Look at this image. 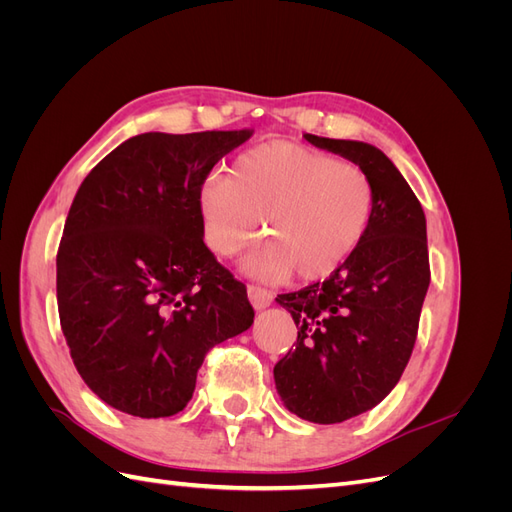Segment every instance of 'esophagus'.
<instances>
[{
    "label": "esophagus",
    "instance_id": "34e87169",
    "mask_svg": "<svg viewBox=\"0 0 512 512\" xmlns=\"http://www.w3.org/2000/svg\"><path fill=\"white\" fill-rule=\"evenodd\" d=\"M247 297H250V303L256 312H260V309H265L273 303V292L260 288V286H247Z\"/></svg>",
    "mask_w": 512,
    "mask_h": 512
}]
</instances>
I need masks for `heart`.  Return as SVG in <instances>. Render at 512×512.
Listing matches in <instances>:
<instances>
[{
  "label": "heart",
  "mask_w": 512,
  "mask_h": 512,
  "mask_svg": "<svg viewBox=\"0 0 512 512\" xmlns=\"http://www.w3.org/2000/svg\"><path fill=\"white\" fill-rule=\"evenodd\" d=\"M376 190L352 162L297 143L273 141L243 151L230 177L209 175L198 190L205 239L230 258L258 235L267 239L241 260L247 275L322 280L354 254L374 215Z\"/></svg>",
  "instance_id": "1"
}]
</instances>
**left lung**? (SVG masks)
<instances>
[{
	"mask_svg": "<svg viewBox=\"0 0 512 512\" xmlns=\"http://www.w3.org/2000/svg\"><path fill=\"white\" fill-rule=\"evenodd\" d=\"M369 175L374 215L354 254L327 282L277 294L297 324V348L273 367L282 404L303 421L344 423L389 395L410 361L429 288L427 222L408 181L361 141L303 134Z\"/></svg>",
	"mask_w": 512,
	"mask_h": 512,
	"instance_id": "obj_1",
	"label": "left lung"
}]
</instances>
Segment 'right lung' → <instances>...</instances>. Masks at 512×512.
Instances as JSON below:
<instances>
[{
	"instance_id": "obj_1",
	"label": "right lung",
	"mask_w": 512,
	"mask_h": 512,
	"mask_svg": "<svg viewBox=\"0 0 512 512\" xmlns=\"http://www.w3.org/2000/svg\"><path fill=\"white\" fill-rule=\"evenodd\" d=\"M254 130L145 132L96 164L57 252V307L76 371L106 406L181 412L215 344L252 327L247 290L205 245L198 190Z\"/></svg>"
}]
</instances>
